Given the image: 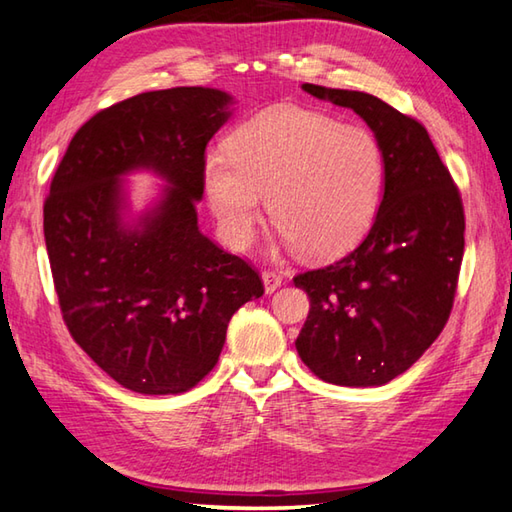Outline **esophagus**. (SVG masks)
<instances>
[{
  "label": "esophagus",
  "instance_id": "34e87169",
  "mask_svg": "<svg viewBox=\"0 0 512 512\" xmlns=\"http://www.w3.org/2000/svg\"><path fill=\"white\" fill-rule=\"evenodd\" d=\"M262 280H264L266 293H273L282 284V275L273 271V268H266V271H262Z\"/></svg>",
  "mask_w": 512,
  "mask_h": 512
}]
</instances>
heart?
Segmentation results:
<instances>
[{"label":"heart","instance_id":"b5f03b06","mask_svg":"<svg viewBox=\"0 0 512 512\" xmlns=\"http://www.w3.org/2000/svg\"><path fill=\"white\" fill-rule=\"evenodd\" d=\"M377 137L302 108H275L230 137V153L205 162V187L221 237L244 248L268 214L300 255H341L366 235L384 192Z\"/></svg>","mask_w":512,"mask_h":512}]
</instances>
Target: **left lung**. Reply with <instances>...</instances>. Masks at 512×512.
Listing matches in <instances>:
<instances>
[{"label":"left lung","instance_id":"obj_1","mask_svg":"<svg viewBox=\"0 0 512 512\" xmlns=\"http://www.w3.org/2000/svg\"><path fill=\"white\" fill-rule=\"evenodd\" d=\"M350 108L384 151V198L370 232L339 262L293 277L309 296L296 350L316 377L381 386L438 339L465 248L463 198L418 119L366 92L302 85Z\"/></svg>","mask_w":512,"mask_h":512}]
</instances>
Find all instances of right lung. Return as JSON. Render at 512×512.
I'll use <instances>...</instances> for the list:
<instances>
[{"label":"right lung","instance_id":"1","mask_svg":"<svg viewBox=\"0 0 512 512\" xmlns=\"http://www.w3.org/2000/svg\"><path fill=\"white\" fill-rule=\"evenodd\" d=\"M228 103L210 88L112 103L76 131L45 198V244L69 334L133 393L194 388L219 361L232 314L264 293L253 264L198 230L205 149ZM137 166L174 187L140 231H126L116 180Z\"/></svg>","mask_w":512,"mask_h":512}]
</instances>
